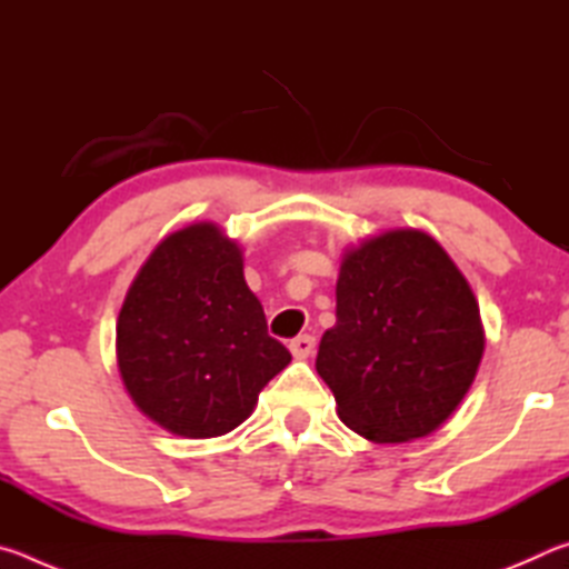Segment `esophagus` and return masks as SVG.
Wrapping results in <instances>:
<instances>
[{
	"instance_id": "esophagus-1",
	"label": "esophagus",
	"mask_w": 569,
	"mask_h": 569,
	"mask_svg": "<svg viewBox=\"0 0 569 569\" xmlns=\"http://www.w3.org/2000/svg\"><path fill=\"white\" fill-rule=\"evenodd\" d=\"M313 349H316L313 336H298V339H293L291 343H288V351L293 353L296 361H306L308 356L313 353Z\"/></svg>"
}]
</instances>
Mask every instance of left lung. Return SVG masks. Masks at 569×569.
Segmentation results:
<instances>
[{"instance_id":"left-lung-1","label":"left lung","mask_w":569,"mask_h":569,"mask_svg":"<svg viewBox=\"0 0 569 569\" xmlns=\"http://www.w3.org/2000/svg\"><path fill=\"white\" fill-rule=\"evenodd\" d=\"M481 353L475 291L429 233L389 228L343 250L316 371L356 435L373 445L435 435L475 383Z\"/></svg>"}]
</instances>
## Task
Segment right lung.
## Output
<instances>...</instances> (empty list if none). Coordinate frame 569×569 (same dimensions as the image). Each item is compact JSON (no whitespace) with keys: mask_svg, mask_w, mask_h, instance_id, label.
<instances>
[{"mask_svg":"<svg viewBox=\"0 0 569 569\" xmlns=\"http://www.w3.org/2000/svg\"><path fill=\"white\" fill-rule=\"evenodd\" d=\"M114 351L134 407L182 439L240 427L266 383L291 363L246 283L243 248L213 220L166 236L140 266Z\"/></svg>","mask_w":569,"mask_h":569,"instance_id":"obj_1","label":"right lung"}]
</instances>
